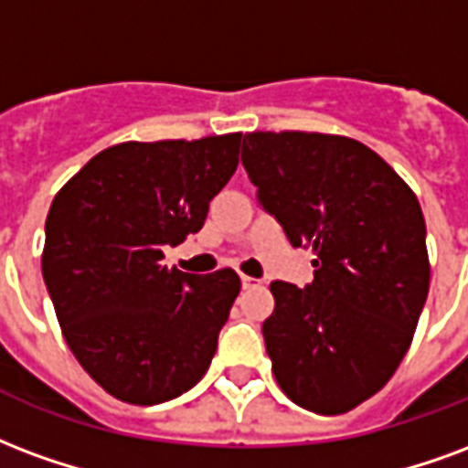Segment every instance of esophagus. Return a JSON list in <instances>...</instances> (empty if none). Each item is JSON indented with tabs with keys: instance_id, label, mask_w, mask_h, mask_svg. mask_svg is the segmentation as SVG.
Masks as SVG:
<instances>
[{
	"instance_id": "obj_1",
	"label": "esophagus",
	"mask_w": 468,
	"mask_h": 468,
	"mask_svg": "<svg viewBox=\"0 0 468 468\" xmlns=\"http://www.w3.org/2000/svg\"><path fill=\"white\" fill-rule=\"evenodd\" d=\"M241 286H244V289H254V286H259V279H251V276H241Z\"/></svg>"
}]
</instances>
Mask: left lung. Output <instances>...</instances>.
Returning <instances> with one entry per match:
<instances>
[{
	"mask_svg": "<svg viewBox=\"0 0 468 468\" xmlns=\"http://www.w3.org/2000/svg\"><path fill=\"white\" fill-rule=\"evenodd\" d=\"M241 164L289 241L316 257L304 289L269 286L261 332L276 384L314 414H346L394 377L414 339L431 276L419 199L349 136L251 132Z\"/></svg>",
	"mask_w": 468,
	"mask_h": 468,
	"instance_id": "1",
	"label": "left lung"
}]
</instances>
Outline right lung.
<instances>
[{
    "instance_id": "obj_1",
    "label": "right lung",
    "mask_w": 468,
    "mask_h": 468,
    "mask_svg": "<svg viewBox=\"0 0 468 468\" xmlns=\"http://www.w3.org/2000/svg\"><path fill=\"white\" fill-rule=\"evenodd\" d=\"M239 144V132L114 144L54 197L44 284L71 354L119 401L162 404L209 369L239 274H186L162 259L204 227L237 172Z\"/></svg>"
}]
</instances>
